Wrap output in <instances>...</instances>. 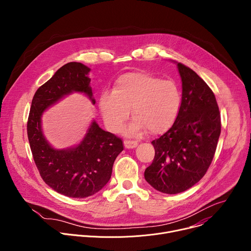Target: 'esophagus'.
Here are the masks:
<instances>
[{"label":"esophagus","instance_id":"1","mask_svg":"<svg viewBox=\"0 0 251 251\" xmlns=\"http://www.w3.org/2000/svg\"><path fill=\"white\" fill-rule=\"evenodd\" d=\"M124 145L126 148L131 149V148H135L138 145V142L134 141V140H125L124 141Z\"/></svg>","mask_w":251,"mask_h":251}]
</instances>
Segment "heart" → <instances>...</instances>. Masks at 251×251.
Wrapping results in <instances>:
<instances>
[{
    "mask_svg": "<svg viewBox=\"0 0 251 251\" xmlns=\"http://www.w3.org/2000/svg\"><path fill=\"white\" fill-rule=\"evenodd\" d=\"M181 103V90L175 81L147 73H128L116 80L113 91L102 92L99 109L111 132L121 130L131 109L135 119L126 134L139 135L145 129L160 134L173 125Z\"/></svg>",
    "mask_w": 251,
    "mask_h": 251,
    "instance_id": "heart-1",
    "label": "heart"
}]
</instances>
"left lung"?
I'll use <instances>...</instances> for the list:
<instances>
[{"label":"left lung","instance_id":"obj_1","mask_svg":"<svg viewBox=\"0 0 251 251\" xmlns=\"http://www.w3.org/2000/svg\"><path fill=\"white\" fill-rule=\"evenodd\" d=\"M182 103L173 126L152 141L155 157L145 170L146 181L157 191L178 194L205 175L221 135V114L212 90L193 69L178 62Z\"/></svg>","mask_w":251,"mask_h":251}]
</instances>
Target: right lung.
Segmentation results:
<instances>
[{"label": "right lung", "mask_w": 251, "mask_h": 251, "mask_svg": "<svg viewBox=\"0 0 251 251\" xmlns=\"http://www.w3.org/2000/svg\"><path fill=\"white\" fill-rule=\"evenodd\" d=\"M90 68L80 62H68L35 91L27 119L29 147L41 176L55 192L69 198H87L99 192L111 177L116 157L123 151V141L102 130L93 121L79 145L66 150L53 149L41 125L43 112L64 95L83 92L92 98L87 76Z\"/></svg>", "instance_id": "1"}]
</instances>
